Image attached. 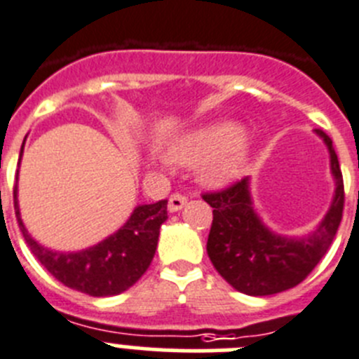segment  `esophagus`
<instances>
[{
  "label": "esophagus",
  "instance_id": "1",
  "mask_svg": "<svg viewBox=\"0 0 359 359\" xmlns=\"http://www.w3.org/2000/svg\"><path fill=\"white\" fill-rule=\"evenodd\" d=\"M187 198L184 195H180V193H173L172 196H170V202H168V211L170 212H177L180 211V209L186 205Z\"/></svg>",
  "mask_w": 359,
  "mask_h": 359
}]
</instances>
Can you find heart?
Masks as SVG:
<instances>
[{
    "label": "heart",
    "instance_id": "1",
    "mask_svg": "<svg viewBox=\"0 0 359 359\" xmlns=\"http://www.w3.org/2000/svg\"><path fill=\"white\" fill-rule=\"evenodd\" d=\"M172 156L179 163L200 168L205 186L225 187L245 173L250 161V143L243 137V125L232 119L186 132L172 144Z\"/></svg>",
    "mask_w": 359,
    "mask_h": 359
}]
</instances>
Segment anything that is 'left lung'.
I'll list each match as a JSON object with an SVG mask.
<instances>
[{
    "label": "left lung",
    "mask_w": 359,
    "mask_h": 359,
    "mask_svg": "<svg viewBox=\"0 0 359 359\" xmlns=\"http://www.w3.org/2000/svg\"><path fill=\"white\" fill-rule=\"evenodd\" d=\"M315 134L329 151L334 193L324 218L308 234L284 236L268 227L254 208L248 177L225 191L203 195L212 208L209 259L216 272L245 295H273L302 283L337 234L344 211V179L331 137L318 128Z\"/></svg>",
    "instance_id": "obj_1"
}]
</instances>
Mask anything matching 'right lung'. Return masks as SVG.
Instances as JSON below:
<instances>
[{
    "mask_svg": "<svg viewBox=\"0 0 359 359\" xmlns=\"http://www.w3.org/2000/svg\"><path fill=\"white\" fill-rule=\"evenodd\" d=\"M22 151L25 141L19 151L18 164H21ZM18 182L19 168L14 186V208L19 229L39 263L64 286L91 297H111L123 293L143 277L156 256L161 225L168 219V200L141 203L134 208L132 215L118 231L96 245L82 250H53L39 243L22 222Z\"/></svg>",
    "mask_w": 359,
    "mask_h": 359,
    "instance_id": "add662e5",
    "label": "right lung"
}]
</instances>
